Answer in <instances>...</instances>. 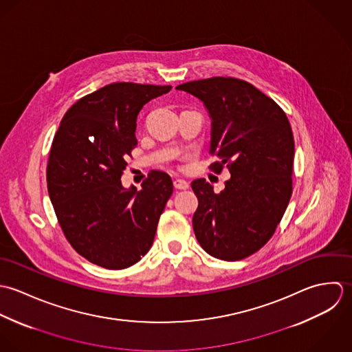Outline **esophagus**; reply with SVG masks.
Masks as SVG:
<instances>
[{"label":"esophagus","mask_w":352,"mask_h":352,"mask_svg":"<svg viewBox=\"0 0 352 352\" xmlns=\"http://www.w3.org/2000/svg\"><path fill=\"white\" fill-rule=\"evenodd\" d=\"M174 188L178 189V190H186L189 188V184L184 179H174Z\"/></svg>","instance_id":"obj_1"}]
</instances>
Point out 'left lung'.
Segmentation results:
<instances>
[{"label":"left lung","instance_id":"left-lung-1","mask_svg":"<svg viewBox=\"0 0 352 352\" xmlns=\"http://www.w3.org/2000/svg\"><path fill=\"white\" fill-rule=\"evenodd\" d=\"M177 89L204 102L212 118L211 149L220 174H231L214 193L204 178L192 182L199 200L193 230L212 257L238 261L260 250L274 235L292 193L294 136L280 106L250 82L211 77Z\"/></svg>","mask_w":352,"mask_h":352}]
</instances>
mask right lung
<instances>
[{
    "label": "right lung",
    "instance_id": "add662e5",
    "mask_svg": "<svg viewBox=\"0 0 352 352\" xmlns=\"http://www.w3.org/2000/svg\"><path fill=\"white\" fill-rule=\"evenodd\" d=\"M171 85L113 82L78 99L64 116L47 162V190L72 248L106 270L128 268L151 249L173 195L168 174L152 170L125 189L121 177L138 145L136 120Z\"/></svg>",
    "mask_w": 352,
    "mask_h": 352
}]
</instances>
